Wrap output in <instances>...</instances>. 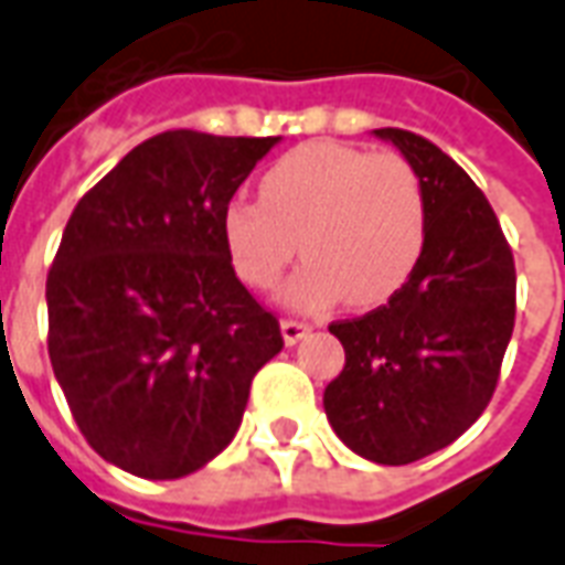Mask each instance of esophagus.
Listing matches in <instances>:
<instances>
[{"label":"esophagus","instance_id":"1","mask_svg":"<svg viewBox=\"0 0 565 565\" xmlns=\"http://www.w3.org/2000/svg\"><path fill=\"white\" fill-rule=\"evenodd\" d=\"M308 332H311V326L308 323H299V320H281V335L287 347L299 344Z\"/></svg>","mask_w":565,"mask_h":565}]
</instances>
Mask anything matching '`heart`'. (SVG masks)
<instances>
[{
  "label": "heart",
  "mask_w": 565,
  "mask_h": 565,
  "mask_svg": "<svg viewBox=\"0 0 565 565\" xmlns=\"http://www.w3.org/2000/svg\"><path fill=\"white\" fill-rule=\"evenodd\" d=\"M260 191L263 200H230L224 242L254 290H271L302 248L311 260L284 287L290 308L315 311L341 296L356 308L383 305L425 254V191L401 154L320 140L278 158Z\"/></svg>",
  "instance_id": "heart-1"
}]
</instances>
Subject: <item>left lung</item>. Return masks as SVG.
Here are the masks:
<instances>
[{
	"label": "left lung",
	"mask_w": 565,
	"mask_h": 565,
	"mask_svg": "<svg viewBox=\"0 0 565 565\" xmlns=\"http://www.w3.org/2000/svg\"><path fill=\"white\" fill-rule=\"evenodd\" d=\"M374 137L416 170L428 239L386 305L329 326L344 371L323 407L344 446L398 467L458 440L488 407L515 326V260L491 203L449 154L401 128Z\"/></svg>",
	"instance_id": "obj_1"
}]
</instances>
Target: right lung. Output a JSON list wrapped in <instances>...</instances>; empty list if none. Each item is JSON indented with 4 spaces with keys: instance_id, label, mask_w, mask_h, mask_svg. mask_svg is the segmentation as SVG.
<instances>
[{
    "instance_id": "right-lung-1",
    "label": "right lung",
    "mask_w": 565,
    "mask_h": 565,
    "mask_svg": "<svg viewBox=\"0 0 565 565\" xmlns=\"http://www.w3.org/2000/svg\"><path fill=\"white\" fill-rule=\"evenodd\" d=\"M278 140L158 134L71 212L47 275L50 365L83 437L125 473L182 479L224 452L281 353L221 227Z\"/></svg>"
}]
</instances>
